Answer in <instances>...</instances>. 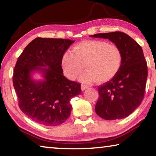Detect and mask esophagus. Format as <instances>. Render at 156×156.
<instances>
[{"label":"esophagus","instance_id":"34e87169","mask_svg":"<svg viewBox=\"0 0 156 156\" xmlns=\"http://www.w3.org/2000/svg\"><path fill=\"white\" fill-rule=\"evenodd\" d=\"M87 88H88V86L84 85V84H82V85H81V89H82V91H84L86 89H87Z\"/></svg>","mask_w":156,"mask_h":156}]
</instances>
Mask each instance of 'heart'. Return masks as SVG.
<instances>
[{
  "label": "heart",
  "instance_id": "b5f03b06",
  "mask_svg": "<svg viewBox=\"0 0 156 156\" xmlns=\"http://www.w3.org/2000/svg\"><path fill=\"white\" fill-rule=\"evenodd\" d=\"M122 62V54L115 44L100 40L82 42L72 51L63 54L61 65L65 76L73 80L84 69L87 70L79 76L84 83H100L109 81L119 72Z\"/></svg>",
  "mask_w": 156,
  "mask_h": 156
}]
</instances>
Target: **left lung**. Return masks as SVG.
Returning <instances> with one entry per match:
<instances>
[{
	"label": "left lung",
	"mask_w": 156,
	"mask_h": 156,
	"mask_svg": "<svg viewBox=\"0 0 156 156\" xmlns=\"http://www.w3.org/2000/svg\"><path fill=\"white\" fill-rule=\"evenodd\" d=\"M90 37L109 39L120 49L122 62L112 80L98 87V100L95 110L107 120L127 117L140 105L147 79V65L142 47L121 31L96 34Z\"/></svg>",
	"instance_id": "left-lung-1"
}]
</instances>
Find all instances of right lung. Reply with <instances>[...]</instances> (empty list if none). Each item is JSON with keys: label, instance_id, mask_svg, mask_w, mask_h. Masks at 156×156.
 I'll return each instance as SVG.
<instances>
[{"label": "right lung", "instance_id": "add662e5", "mask_svg": "<svg viewBox=\"0 0 156 156\" xmlns=\"http://www.w3.org/2000/svg\"><path fill=\"white\" fill-rule=\"evenodd\" d=\"M74 42L36 38L17 60L13 84L18 105L25 115L40 125L62 124L72 112L71 98L81 93L80 83L65 77L61 66L63 54ZM36 71L42 73L43 80H33L31 75Z\"/></svg>", "mask_w": 156, "mask_h": 156}]
</instances>
